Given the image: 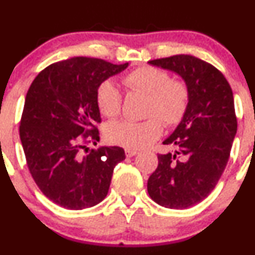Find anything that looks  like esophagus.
Returning a JSON list of instances; mask_svg holds the SVG:
<instances>
[{
  "instance_id": "obj_1",
  "label": "esophagus",
  "mask_w": 255,
  "mask_h": 255,
  "mask_svg": "<svg viewBox=\"0 0 255 255\" xmlns=\"http://www.w3.org/2000/svg\"><path fill=\"white\" fill-rule=\"evenodd\" d=\"M126 155H127V156H129V158H130V156H134L135 155V154H138V150H135V149H126Z\"/></svg>"
}]
</instances>
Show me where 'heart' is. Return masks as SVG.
I'll return each instance as SVG.
<instances>
[{
  "label": "heart",
  "instance_id": "heart-1",
  "mask_svg": "<svg viewBox=\"0 0 255 255\" xmlns=\"http://www.w3.org/2000/svg\"><path fill=\"white\" fill-rule=\"evenodd\" d=\"M123 84L132 91L148 95L145 121H121L107 127L109 140L128 149H142L155 142L166 127L177 126L186 115L190 90L186 82L171 79L170 74L154 66H140L126 74ZM96 104L104 116L116 118L122 109V95L112 81L107 80L96 90Z\"/></svg>",
  "mask_w": 255,
  "mask_h": 255
}]
</instances>
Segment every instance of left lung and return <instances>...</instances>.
I'll return each mask as SVG.
<instances>
[{"label": "left lung", "instance_id": "1", "mask_svg": "<svg viewBox=\"0 0 255 255\" xmlns=\"http://www.w3.org/2000/svg\"><path fill=\"white\" fill-rule=\"evenodd\" d=\"M149 64L174 71L190 90L189 109L164 140L175 153L158 154L148 194L168 208L191 207L206 199L225 171L237 132L233 92L218 69L192 55H173Z\"/></svg>", "mask_w": 255, "mask_h": 255}]
</instances>
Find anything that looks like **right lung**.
<instances>
[{"label":"right lung","instance_id":"add662e5","mask_svg":"<svg viewBox=\"0 0 255 255\" xmlns=\"http://www.w3.org/2000/svg\"><path fill=\"white\" fill-rule=\"evenodd\" d=\"M128 63L76 56L47 66L27 92L19 137L28 169L40 191L54 204L82 210L101 202L113 169L125 160L121 146L86 145L100 140L96 90Z\"/></svg>","mask_w":255,"mask_h":255}]
</instances>
